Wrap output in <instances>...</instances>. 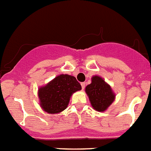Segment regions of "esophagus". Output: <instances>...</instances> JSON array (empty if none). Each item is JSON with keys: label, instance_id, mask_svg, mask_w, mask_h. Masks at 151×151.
Wrapping results in <instances>:
<instances>
[{"label": "esophagus", "instance_id": "esophagus-1", "mask_svg": "<svg viewBox=\"0 0 151 151\" xmlns=\"http://www.w3.org/2000/svg\"><path fill=\"white\" fill-rule=\"evenodd\" d=\"M85 85H86V83H85V82H82V83H81V85H82V90H84V88H85Z\"/></svg>", "mask_w": 151, "mask_h": 151}]
</instances>
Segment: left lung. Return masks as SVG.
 <instances>
[{"mask_svg": "<svg viewBox=\"0 0 151 151\" xmlns=\"http://www.w3.org/2000/svg\"><path fill=\"white\" fill-rule=\"evenodd\" d=\"M85 92L92 107L97 111H105L115 100L116 95L110 85L97 76L92 77L91 83L86 86Z\"/></svg>", "mask_w": 151, "mask_h": 151, "instance_id": "1", "label": "left lung"}]
</instances>
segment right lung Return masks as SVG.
Masks as SVG:
<instances>
[{
	"label": "right lung",
	"instance_id": "right-lung-1",
	"mask_svg": "<svg viewBox=\"0 0 151 151\" xmlns=\"http://www.w3.org/2000/svg\"><path fill=\"white\" fill-rule=\"evenodd\" d=\"M82 86L74 76L67 74L57 76L38 89L40 106L48 113H59L68 106L70 97Z\"/></svg>",
	"mask_w": 151,
	"mask_h": 151
}]
</instances>
